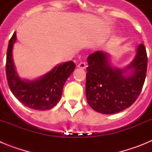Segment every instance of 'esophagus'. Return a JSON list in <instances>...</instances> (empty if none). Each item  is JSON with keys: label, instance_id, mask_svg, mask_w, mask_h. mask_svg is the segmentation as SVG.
<instances>
[{"label": "esophagus", "instance_id": "esophagus-1", "mask_svg": "<svg viewBox=\"0 0 152 152\" xmlns=\"http://www.w3.org/2000/svg\"><path fill=\"white\" fill-rule=\"evenodd\" d=\"M86 66H87V65H86L85 62H80V63H79L78 65H77V67L80 68H81V69H84V68H86Z\"/></svg>", "mask_w": 152, "mask_h": 152}]
</instances>
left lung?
<instances>
[{
	"instance_id": "left-lung-1",
	"label": "left lung",
	"mask_w": 152,
	"mask_h": 152,
	"mask_svg": "<svg viewBox=\"0 0 152 152\" xmlns=\"http://www.w3.org/2000/svg\"><path fill=\"white\" fill-rule=\"evenodd\" d=\"M86 96L90 107L103 114H113L128 108L136 100L144 85L148 57L143 44L138 46L134 59L124 69L112 68L109 55L98 51L88 57ZM133 72L129 76L124 73Z\"/></svg>"
}]
</instances>
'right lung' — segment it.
Returning <instances> with one entry per match:
<instances>
[{"label": "right lung", "mask_w": 152, "mask_h": 152, "mask_svg": "<svg viewBox=\"0 0 152 152\" xmlns=\"http://www.w3.org/2000/svg\"><path fill=\"white\" fill-rule=\"evenodd\" d=\"M17 39L16 33L8 44L6 61V75L8 85L17 100L36 110L53 108L61 99L64 83L75 68L72 61L62 63L35 80H22L15 70L13 60V47Z\"/></svg>", "instance_id": "obj_1"}]
</instances>
